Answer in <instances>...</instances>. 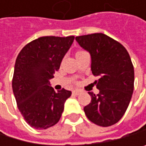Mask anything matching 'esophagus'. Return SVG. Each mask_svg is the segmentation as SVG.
Instances as JSON below:
<instances>
[{
  "label": "esophagus",
  "mask_w": 146,
  "mask_h": 146,
  "mask_svg": "<svg viewBox=\"0 0 146 146\" xmlns=\"http://www.w3.org/2000/svg\"><path fill=\"white\" fill-rule=\"evenodd\" d=\"M81 92L80 91V90H74V91H72V94H75V95H79L80 94Z\"/></svg>",
  "instance_id": "34e87169"
}]
</instances>
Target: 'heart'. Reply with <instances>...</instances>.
Segmentation results:
<instances>
[{
    "mask_svg": "<svg viewBox=\"0 0 146 146\" xmlns=\"http://www.w3.org/2000/svg\"><path fill=\"white\" fill-rule=\"evenodd\" d=\"M84 52H86L82 51V50H79V51H77V52H76L75 56H79V55H80V54H82V53H84Z\"/></svg>",
    "mask_w": 146,
    "mask_h": 146,
    "instance_id": "heart-1",
    "label": "heart"
}]
</instances>
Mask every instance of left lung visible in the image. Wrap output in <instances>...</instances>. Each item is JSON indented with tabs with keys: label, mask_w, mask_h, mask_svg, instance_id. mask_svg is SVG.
<instances>
[{
	"label": "left lung",
	"mask_w": 146,
	"mask_h": 146,
	"mask_svg": "<svg viewBox=\"0 0 146 146\" xmlns=\"http://www.w3.org/2000/svg\"><path fill=\"white\" fill-rule=\"evenodd\" d=\"M91 56V71L99 94L91 92V102L84 107L88 118L102 127L118 122L130 104L134 89V67L127 50L109 36L94 33L75 37Z\"/></svg>",
	"instance_id": "left-lung-1"
}]
</instances>
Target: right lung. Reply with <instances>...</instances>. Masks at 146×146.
<instances>
[{
  "instance_id": "obj_1",
  "label": "right lung",
  "mask_w": 146,
  "mask_h": 146,
  "mask_svg": "<svg viewBox=\"0 0 146 146\" xmlns=\"http://www.w3.org/2000/svg\"><path fill=\"white\" fill-rule=\"evenodd\" d=\"M74 40V36H41L27 44L16 58L13 93L23 118L37 130H45L59 121L65 102L72 94L65 88L56 93L50 80Z\"/></svg>"
}]
</instances>
